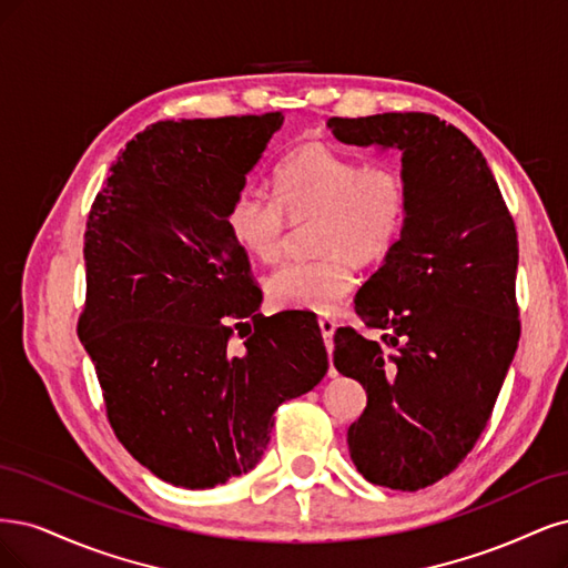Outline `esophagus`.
<instances>
[{
  "label": "esophagus",
  "mask_w": 568,
  "mask_h": 568,
  "mask_svg": "<svg viewBox=\"0 0 568 568\" xmlns=\"http://www.w3.org/2000/svg\"><path fill=\"white\" fill-rule=\"evenodd\" d=\"M318 325H321V333H323V339H325V346L327 352L333 349V337H335V331H337V323L335 318H318Z\"/></svg>",
  "instance_id": "esophagus-1"
}]
</instances>
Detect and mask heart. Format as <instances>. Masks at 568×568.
Listing matches in <instances>:
<instances>
[{
    "instance_id": "obj_1",
    "label": "heart",
    "mask_w": 568,
    "mask_h": 568,
    "mask_svg": "<svg viewBox=\"0 0 568 568\" xmlns=\"http://www.w3.org/2000/svg\"><path fill=\"white\" fill-rule=\"evenodd\" d=\"M273 186L276 200L252 186L235 191L226 229L250 257L276 262L287 243V219H318L314 250L321 257L273 271L266 297L278 308L331 314L356 285L354 260L379 262L398 243L410 203L406 179L325 143H304L278 164Z\"/></svg>"
}]
</instances>
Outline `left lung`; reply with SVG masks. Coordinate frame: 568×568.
I'll use <instances>...</instances> for the list:
<instances>
[{
  "label": "left lung",
  "instance_id": "1",
  "mask_svg": "<svg viewBox=\"0 0 568 568\" xmlns=\"http://www.w3.org/2000/svg\"><path fill=\"white\" fill-rule=\"evenodd\" d=\"M346 145L400 153L408 216L394 250L361 285L335 368L368 404L346 432L356 469L394 490L436 484L477 444L519 344V241L481 151L427 113L331 118Z\"/></svg>",
  "mask_w": 568,
  "mask_h": 568
}]
</instances>
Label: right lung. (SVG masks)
<instances>
[{
	"label": "right lung",
	"mask_w": 568,
	"mask_h": 568,
	"mask_svg": "<svg viewBox=\"0 0 568 568\" xmlns=\"http://www.w3.org/2000/svg\"><path fill=\"white\" fill-rule=\"evenodd\" d=\"M281 126V113L145 126L89 212L78 335L122 446L181 488L257 467L273 413L327 373L314 318L260 314L262 290L224 222Z\"/></svg>",
	"instance_id": "add662e5"
}]
</instances>
